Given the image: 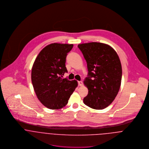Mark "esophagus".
Listing matches in <instances>:
<instances>
[{
  "instance_id": "obj_1",
  "label": "esophagus",
  "mask_w": 149,
  "mask_h": 149,
  "mask_svg": "<svg viewBox=\"0 0 149 149\" xmlns=\"http://www.w3.org/2000/svg\"><path fill=\"white\" fill-rule=\"evenodd\" d=\"M78 84L79 86H82L83 85V82L81 81H78Z\"/></svg>"
}]
</instances>
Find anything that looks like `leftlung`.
<instances>
[{
	"mask_svg": "<svg viewBox=\"0 0 149 149\" xmlns=\"http://www.w3.org/2000/svg\"><path fill=\"white\" fill-rule=\"evenodd\" d=\"M88 68L84 83L88 94L83 99L86 106L103 109L110 105L118 95L121 84L122 69L120 59L110 46L100 42L78 45Z\"/></svg>",
	"mask_w": 149,
	"mask_h": 149,
	"instance_id": "1",
	"label": "left lung"
}]
</instances>
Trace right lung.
Returning a JSON list of instances; mask_svg holds the SVG:
<instances>
[{
  "label": "right lung",
  "mask_w": 149,
  "mask_h": 149,
  "mask_svg": "<svg viewBox=\"0 0 149 149\" xmlns=\"http://www.w3.org/2000/svg\"><path fill=\"white\" fill-rule=\"evenodd\" d=\"M73 44L51 43L40 52L33 65L31 81L36 95L44 106L51 109L65 106L77 86L75 80L63 79L68 70L66 57Z\"/></svg>",
  "instance_id": "1"
}]
</instances>
